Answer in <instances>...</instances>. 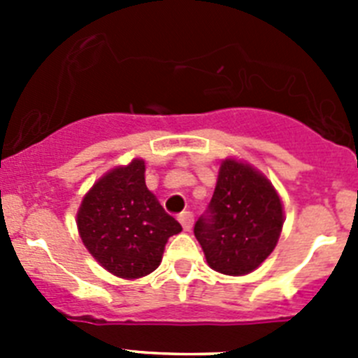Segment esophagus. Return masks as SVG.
Wrapping results in <instances>:
<instances>
[{
    "label": "esophagus",
    "instance_id": "esophagus-1",
    "mask_svg": "<svg viewBox=\"0 0 358 358\" xmlns=\"http://www.w3.org/2000/svg\"><path fill=\"white\" fill-rule=\"evenodd\" d=\"M179 222H181L182 229L189 231L192 229V224H194V213H189V211H185V213L179 215Z\"/></svg>",
    "mask_w": 358,
    "mask_h": 358
}]
</instances>
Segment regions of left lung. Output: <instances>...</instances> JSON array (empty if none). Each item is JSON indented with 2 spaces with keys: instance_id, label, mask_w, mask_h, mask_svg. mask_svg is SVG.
Here are the masks:
<instances>
[{
  "instance_id": "left-lung-1",
  "label": "left lung",
  "mask_w": 358,
  "mask_h": 358,
  "mask_svg": "<svg viewBox=\"0 0 358 358\" xmlns=\"http://www.w3.org/2000/svg\"><path fill=\"white\" fill-rule=\"evenodd\" d=\"M281 226L283 208L273 185L249 164L226 159L194 233L211 268L242 276L273 252Z\"/></svg>"
}]
</instances>
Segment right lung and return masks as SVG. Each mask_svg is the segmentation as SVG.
<instances>
[{
	"label": "right lung",
	"mask_w": 358,
	"mask_h": 358,
	"mask_svg": "<svg viewBox=\"0 0 358 358\" xmlns=\"http://www.w3.org/2000/svg\"><path fill=\"white\" fill-rule=\"evenodd\" d=\"M77 226L94 260L127 280L156 271L166 240L182 229L148 192L141 159L110 170L90 189Z\"/></svg>",
	"instance_id": "1"
}]
</instances>
